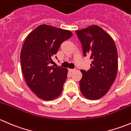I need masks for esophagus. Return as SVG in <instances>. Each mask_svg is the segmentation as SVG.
Masks as SVG:
<instances>
[{
  "instance_id": "34e87169",
  "label": "esophagus",
  "mask_w": 131,
  "mask_h": 131,
  "mask_svg": "<svg viewBox=\"0 0 131 131\" xmlns=\"http://www.w3.org/2000/svg\"><path fill=\"white\" fill-rule=\"evenodd\" d=\"M68 71H69L70 72H73L75 71V69H68Z\"/></svg>"
}]
</instances>
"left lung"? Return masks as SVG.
<instances>
[{
	"instance_id": "1",
	"label": "left lung",
	"mask_w": 131,
	"mask_h": 131,
	"mask_svg": "<svg viewBox=\"0 0 131 131\" xmlns=\"http://www.w3.org/2000/svg\"><path fill=\"white\" fill-rule=\"evenodd\" d=\"M81 42L84 56L92 59L90 69L81 70L80 89L89 100L105 96L115 80L118 69L117 50L112 37L97 25L75 31Z\"/></svg>"
}]
</instances>
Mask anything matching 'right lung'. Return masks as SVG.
<instances>
[{
  "label": "right lung",
  "instance_id": "add662e5",
  "mask_svg": "<svg viewBox=\"0 0 131 131\" xmlns=\"http://www.w3.org/2000/svg\"><path fill=\"white\" fill-rule=\"evenodd\" d=\"M72 35L69 30L41 25L25 39L20 53L22 72L28 86L42 100L50 101L61 94L68 70L49 64L62 42Z\"/></svg>",
  "mask_w": 131,
  "mask_h": 131
}]
</instances>
